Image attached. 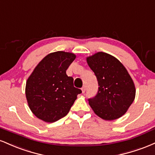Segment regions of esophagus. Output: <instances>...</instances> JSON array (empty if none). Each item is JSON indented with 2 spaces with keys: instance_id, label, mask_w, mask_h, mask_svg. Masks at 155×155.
Segmentation results:
<instances>
[{
  "instance_id": "34e87169",
  "label": "esophagus",
  "mask_w": 155,
  "mask_h": 155,
  "mask_svg": "<svg viewBox=\"0 0 155 155\" xmlns=\"http://www.w3.org/2000/svg\"><path fill=\"white\" fill-rule=\"evenodd\" d=\"M81 90H82V93H83V94H84L85 91V85L83 87V88H81Z\"/></svg>"
}]
</instances>
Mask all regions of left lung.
Returning a JSON list of instances; mask_svg holds the SVG:
<instances>
[{
  "label": "left lung",
  "mask_w": 155,
  "mask_h": 155,
  "mask_svg": "<svg viewBox=\"0 0 155 155\" xmlns=\"http://www.w3.org/2000/svg\"><path fill=\"white\" fill-rule=\"evenodd\" d=\"M97 78L99 90L88 99L96 114L105 120H113L125 114L136 96V88L125 67L110 54L98 52L86 58Z\"/></svg>",
  "instance_id": "left-lung-1"
}]
</instances>
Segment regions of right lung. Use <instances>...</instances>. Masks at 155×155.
<instances>
[{
	"label": "right lung",
	"mask_w": 155,
	"mask_h": 155,
	"mask_svg": "<svg viewBox=\"0 0 155 155\" xmlns=\"http://www.w3.org/2000/svg\"><path fill=\"white\" fill-rule=\"evenodd\" d=\"M76 56L56 51L45 56L27 79L25 94L30 110L38 118L54 123L66 116L81 94L74 87L73 78L66 70Z\"/></svg>",
	"instance_id": "1"
}]
</instances>
